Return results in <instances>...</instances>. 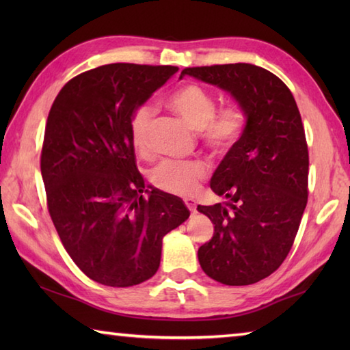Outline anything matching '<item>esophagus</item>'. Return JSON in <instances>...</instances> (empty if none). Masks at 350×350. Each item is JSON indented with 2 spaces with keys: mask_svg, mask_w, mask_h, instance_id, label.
I'll return each instance as SVG.
<instances>
[{
  "mask_svg": "<svg viewBox=\"0 0 350 350\" xmlns=\"http://www.w3.org/2000/svg\"><path fill=\"white\" fill-rule=\"evenodd\" d=\"M185 204H187V207L192 213H196V200L187 198V200H185Z\"/></svg>",
  "mask_w": 350,
  "mask_h": 350,
  "instance_id": "esophagus-1",
  "label": "esophagus"
}]
</instances>
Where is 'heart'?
Segmentation results:
<instances>
[{
	"instance_id": "obj_1",
	"label": "heart",
	"mask_w": 350,
	"mask_h": 350,
	"mask_svg": "<svg viewBox=\"0 0 350 350\" xmlns=\"http://www.w3.org/2000/svg\"><path fill=\"white\" fill-rule=\"evenodd\" d=\"M168 107L182 117L192 129L202 132L203 143L215 154H226L237 144L245 128L243 109L233 103L217 111V100L198 84H187L170 94ZM152 107H141L131 120V137L137 150L144 152L148 143V132L153 122ZM206 176V168L200 162L162 161L154 167L150 180L156 188L177 196H189L198 188Z\"/></svg>"
}]
</instances>
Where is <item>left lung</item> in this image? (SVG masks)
<instances>
[{"instance_id": "obj_1", "label": "left lung", "mask_w": 350, "mask_h": 350, "mask_svg": "<svg viewBox=\"0 0 350 350\" xmlns=\"http://www.w3.org/2000/svg\"><path fill=\"white\" fill-rule=\"evenodd\" d=\"M189 75L232 94L247 122L242 137L211 179L224 203L197 206L213 222L198 248L206 275L248 286L284 262L308 197V148L292 92L273 73L248 63L187 68Z\"/></svg>"}]
</instances>
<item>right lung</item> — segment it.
<instances>
[{
  "label": "right lung",
  "instance_id": "obj_1",
  "mask_svg": "<svg viewBox=\"0 0 350 350\" xmlns=\"http://www.w3.org/2000/svg\"><path fill=\"white\" fill-rule=\"evenodd\" d=\"M177 70L100 66L72 78L51 107L40 158L49 215L75 265L103 286L152 278L163 236L189 218L182 198L144 183L131 137L132 116Z\"/></svg>",
  "mask_w": 350,
  "mask_h": 350
}]
</instances>
